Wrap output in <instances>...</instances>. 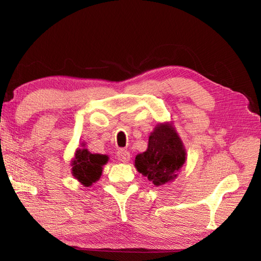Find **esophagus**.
I'll use <instances>...</instances> for the list:
<instances>
[{"label": "esophagus", "mask_w": 261, "mask_h": 261, "mask_svg": "<svg viewBox=\"0 0 261 261\" xmlns=\"http://www.w3.org/2000/svg\"><path fill=\"white\" fill-rule=\"evenodd\" d=\"M116 156H118V159L120 160V162L126 163V162H129V160H130L131 154L127 150H124V149H120L118 153H116Z\"/></svg>", "instance_id": "34e87169"}]
</instances>
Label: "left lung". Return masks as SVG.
I'll return each mask as SVG.
<instances>
[{"instance_id":"8db88e82","label":"left lung","mask_w":261,"mask_h":261,"mask_svg":"<svg viewBox=\"0 0 261 261\" xmlns=\"http://www.w3.org/2000/svg\"><path fill=\"white\" fill-rule=\"evenodd\" d=\"M185 162L184 143L173 123L164 122L154 126L147 150L136 156L135 167L158 187L175 180Z\"/></svg>"}]
</instances>
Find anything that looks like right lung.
<instances>
[{
	"instance_id": "obj_1",
	"label": "right lung",
	"mask_w": 261,
	"mask_h": 261,
	"mask_svg": "<svg viewBox=\"0 0 261 261\" xmlns=\"http://www.w3.org/2000/svg\"><path fill=\"white\" fill-rule=\"evenodd\" d=\"M77 149L75 157L71 159V174L85 187L92 186L102 176L103 166L109 162V156L101 153H92L85 148Z\"/></svg>"
}]
</instances>
